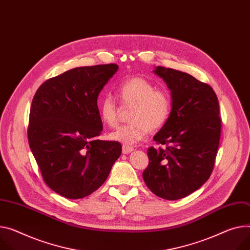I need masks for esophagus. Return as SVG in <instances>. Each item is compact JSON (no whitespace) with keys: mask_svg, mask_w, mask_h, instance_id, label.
I'll return each mask as SVG.
<instances>
[{"mask_svg":"<svg viewBox=\"0 0 250 250\" xmlns=\"http://www.w3.org/2000/svg\"><path fill=\"white\" fill-rule=\"evenodd\" d=\"M133 150H134L133 147L128 146V145H123V147H122L123 154H129V153H131Z\"/></svg>","mask_w":250,"mask_h":250,"instance_id":"34e87169","label":"esophagus"}]
</instances>
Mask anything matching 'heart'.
I'll list each match as a JSON object with an SVG mask.
<instances>
[{
	"instance_id": "b5f03b06",
	"label": "heart",
	"mask_w": 250,
	"mask_h": 250,
	"mask_svg": "<svg viewBox=\"0 0 250 250\" xmlns=\"http://www.w3.org/2000/svg\"><path fill=\"white\" fill-rule=\"evenodd\" d=\"M116 95L124 107H131L128 119L130 123L111 132L109 138L125 145L136 143L155 132L168 121L172 99L168 91L155 89V85L142 77H130L116 87ZM99 113L102 121L110 127L118 123L119 107L110 95L99 101Z\"/></svg>"
}]
</instances>
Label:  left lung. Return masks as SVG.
<instances>
[{
  "label": "left lung",
  "instance_id": "1",
  "mask_svg": "<svg viewBox=\"0 0 250 250\" xmlns=\"http://www.w3.org/2000/svg\"><path fill=\"white\" fill-rule=\"evenodd\" d=\"M153 72L171 91L172 109L153 137L165 148L147 150L143 179L155 195L177 200L200 188L213 170L221 133L219 103L213 89L193 76L161 66Z\"/></svg>",
  "mask_w": 250,
  "mask_h": 250
}]
</instances>
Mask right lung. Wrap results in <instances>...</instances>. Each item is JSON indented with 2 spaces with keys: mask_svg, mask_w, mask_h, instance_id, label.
Listing matches in <instances>:
<instances>
[{
  "mask_svg": "<svg viewBox=\"0 0 250 250\" xmlns=\"http://www.w3.org/2000/svg\"><path fill=\"white\" fill-rule=\"evenodd\" d=\"M118 68H74L44 82L34 96L29 145L45 183L66 198L97 190L121 155L119 142L97 139L103 130L98 96Z\"/></svg>",
  "mask_w": 250,
  "mask_h": 250,
  "instance_id": "add662e5",
  "label": "right lung"
}]
</instances>
